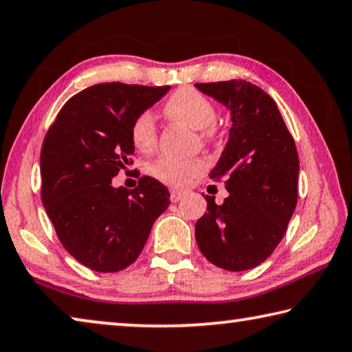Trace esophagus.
Masks as SVG:
<instances>
[{
    "label": "esophagus",
    "instance_id": "1",
    "mask_svg": "<svg viewBox=\"0 0 352 352\" xmlns=\"http://www.w3.org/2000/svg\"><path fill=\"white\" fill-rule=\"evenodd\" d=\"M184 195H186V192H181V190H176V188L170 190V197H171L173 203H177V201H181L184 198Z\"/></svg>",
    "mask_w": 352,
    "mask_h": 352
}]
</instances>
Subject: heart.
<instances>
[{"instance_id":"b5f03b06","label":"heart","mask_w":352,"mask_h":352,"mask_svg":"<svg viewBox=\"0 0 352 352\" xmlns=\"http://www.w3.org/2000/svg\"><path fill=\"white\" fill-rule=\"evenodd\" d=\"M164 113L173 122L187 124L193 129H203L207 140L217 137L214 122L217 109L209 98L192 87L177 89L164 104ZM131 138L140 151H151L157 142V129L151 112L138 113L131 126ZM204 170V162L198 159L181 160L173 157H160L149 166V175L168 186H186L190 177Z\"/></svg>"}]
</instances>
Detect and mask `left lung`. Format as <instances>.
I'll return each mask as SVG.
<instances>
[{"label": "left lung", "instance_id": "8db88e82", "mask_svg": "<svg viewBox=\"0 0 352 352\" xmlns=\"http://www.w3.org/2000/svg\"><path fill=\"white\" fill-rule=\"evenodd\" d=\"M230 111L229 140L210 179H224L223 204L207 197L195 224L203 256L228 272H245L272 256L298 201L295 140L267 91L243 79L195 84Z\"/></svg>", "mask_w": 352, "mask_h": 352}]
</instances>
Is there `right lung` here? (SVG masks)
Segmentation results:
<instances>
[{"mask_svg": "<svg viewBox=\"0 0 352 352\" xmlns=\"http://www.w3.org/2000/svg\"><path fill=\"white\" fill-rule=\"evenodd\" d=\"M168 89L91 85L63 104L46 132L40 153L46 215L63 248L94 272L134 263L170 204L168 190L151 176L134 190L112 187V177L132 165V122Z\"/></svg>", "mask_w": 352, "mask_h": 352, "instance_id": "add662e5", "label": "right lung"}]
</instances>
